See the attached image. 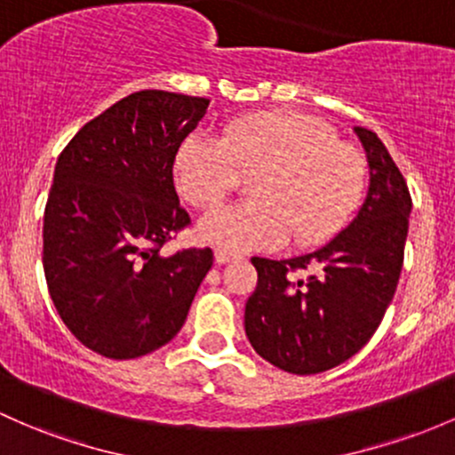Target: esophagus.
I'll return each instance as SVG.
<instances>
[{
  "label": "esophagus",
  "instance_id": "34e87169",
  "mask_svg": "<svg viewBox=\"0 0 455 455\" xmlns=\"http://www.w3.org/2000/svg\"><path fill=\"white\" fill-rule=\"evenodd\" d=\"M237 259H242V255H237V252L224 251V248H215V261H218V264H228V261H237Z\"/></svg>",
  "mask_w": 455,
  "mask_h": 455
}]
</instances>
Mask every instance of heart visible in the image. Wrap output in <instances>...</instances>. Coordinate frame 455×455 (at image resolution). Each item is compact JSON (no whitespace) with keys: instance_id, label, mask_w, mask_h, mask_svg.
Listing matches in <instances>:
<instances>
[{"instance_id":"obj_1","label":"heart","mask_w":455,"mask_h":455,"mask_svg":"<svg viewBox=\"0 0 455 455\" xmlns=\"http://www.w3.org/2000/svg\"><path fill=\"white\" fill-rule=\"evenodd\" d=\"M251 172V200L200 220L207 243L259 251L290 235L294 246H314L340 231L364 194L362 152L300 113L248 115L224 126L220 140L191 135L174 159L176 188L200 209L218 207Z\"/></svg>"}]
</instances>
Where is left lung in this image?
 <instances>
[{
	"instance_id": "obj_1",
	"label": "left lung",
	"mask_w": 455,
	"mask_h": 455,
	"mask_svg": "<svg viewBox=\"0 0 455 455\" xmlns=\"http://www.w3.org/2000/svg\"><path fill=\"white\" fill-rule=\"evenodd\" d=\"M353 131L371 167L353 222L307 255L251 259L257 288L246 300V336L264 360L294 375H315L355 355L379 327L403 266L408 185L375 132Z\"/></svg>"
}]
</instances>
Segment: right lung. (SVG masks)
Segmentation results:
<instances>
[{
  "instance_id": "right-lung-1",
  "label": "right lung",
  "mask_w": 455,
  "mask_h": 455,
  "mask_svg": "<svg viewBox=\"0 0 455 455\" xmlns=\"http://www.w3.org/2000/svg\"><path fill=\"white\" fill-rule=\"evenodd\" d=\"M207 107L137 91L84 124L56 161L43 270L67 329L100 355L132 360L170 342L212 270V248L161 255L191 222L172 170Z\"/></svg>"
}]
</instances>
